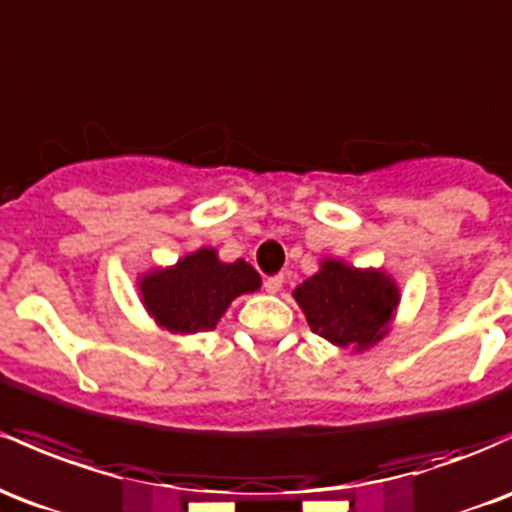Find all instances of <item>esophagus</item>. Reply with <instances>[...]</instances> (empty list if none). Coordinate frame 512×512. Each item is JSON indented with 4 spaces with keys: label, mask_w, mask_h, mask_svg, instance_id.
Instances as JSON below:
<instances>
[{
    "label": "esophagus",
    "mask_w": 512,
    "mask_h": 512,
    "mask_svg": "<svg viewBox=\"0 0 512 512\" xmlns=\"http://www.w3.org/2000/svg\"><path fill=\"white\" fill-rule=\"evenodd\" d=\"M282 284H284V274H272V277L265 279V289L269 294H277V291L282 289Z\"/></svg>",
    "instance_id": "esophagus-1"
}]
</instances>
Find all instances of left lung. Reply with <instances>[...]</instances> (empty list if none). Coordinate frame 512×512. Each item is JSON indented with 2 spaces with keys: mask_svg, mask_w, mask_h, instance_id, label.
I'll use <instances>...</instances> for the list:
<instances>
[{
  "mask_svg": "<svg viewBox=\"0 0 512 512\" xmlns=\"http://www.w3.org/2000/svg\"><path fill=\"white\" fill-rule=\"evenodd\" d=\"M294 299L306 313L313 333L359 352L379 342L389 330L398 306V286L376 269L325 260L320 272L294 291Z\"/></svg>",
  "mask_w": 512,
  "mask_h": 512,
  "instance_id": "left-lung-1",
  "label": "left lung"
}]
</instances>
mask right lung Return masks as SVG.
<instances>
[{
  "mask_svg": "<svg viewBox=\"0 0 512 512\" xmlns=\"http://www.w3.org/2000/svg\"><path fill=\"white\" fill-rule=\"evenodd\" d=\"M260 274L247 262L226 265L216 250L201 247L182 257L170 269H155L140 279V294L148 313L170 333H204L213 330L230 301L260 289Z\"/></svg>",
  "mask_w": 512,
  "mask_h": 512,
  "instance_id": "1",
  "label": "right lung"
}]
</instances>
